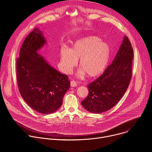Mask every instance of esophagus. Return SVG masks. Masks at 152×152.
Masks as SVG:
<instances>
[{
  "label": "esophagus",
  "instance_id": "1",
  "mask_svg": "<svg viewBox=\"0 0 152 152\" xmlns=\"http://www.w3.org/2000/svg\"><path fill=\"white\" fill-rule=\"evenodd\" d=\"M70 85H71V86H73V87H75V86H76L77 85V82H76L75 80H72L70 82Z\"/></svg>",
  "mask_w": 152,
  "mask_h": 152
}]
</instances>
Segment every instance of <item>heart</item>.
Masks as SVG:
<instances>
[{
  "mask_svg": "<svg viewBox=\"0 0 152 152\" xmlns=\"http://www.w3.org/2000/svg\"><path fill=\"white\" fill-rule=\"evenodd\" d=\"M61 66L63 71L69 73L80 59L81 68L78 75L85 73L89 77H96L103 73L111 58V48L106 42L94 36L76 41L70 49L62 48L60 52Z\"/></svg>",
  "mask_w": 152,
  "mask_h": 152,
  "instance_id": "obj_1",
  "label": "heart"
}]
</instances>
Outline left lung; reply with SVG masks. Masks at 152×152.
<instances>
[{
	"mask_svg": "<svg viewBox=\"0 0 152 152\" xmlns=\"http://www.w3.org/2000/svg\"><path fill=\"white\" fill-rule=\"evenodd\" d=\"M133 58L132 45L125 36L112 64L88 85L89 93L81 102L85 109L99 114L110 110L120 101L132 78Z\"/></svg>",
	"mask_w": 152,
	"mask_h": 152,
	"instance_id": "8db88e82",
	"label": "left lung"
}]
</instances>
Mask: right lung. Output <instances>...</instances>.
I'll list each match as a JSON object with an SVG mask.
<instances>
[{"mask_svg": "<svg viewBox=\"0 0 152 152\" xmlns=\"http://www.w3.org/2000/svg\"><path fill=\"white\" fill-rule=\"evenodd\" d=\"M46 42L35 28L25 38L17 59V79L20 93L35 111L49 114L58 110L69 89V77L53 69L37 52Z\"/></svg>", "mask_w": 152, "mask_h": 152, "instance_id": "right-lung-1", "label": "right lung"}]
</instances>
